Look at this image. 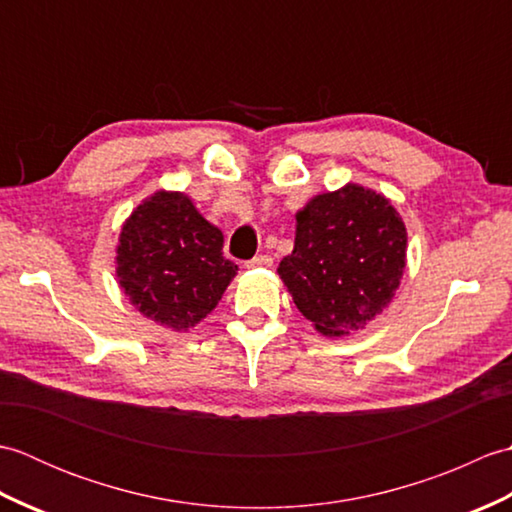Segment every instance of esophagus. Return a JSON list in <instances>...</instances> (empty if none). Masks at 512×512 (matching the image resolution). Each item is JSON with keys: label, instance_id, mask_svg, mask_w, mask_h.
I'll return each instance as SVG.
<instances>
[{"label": "esophagus", "instance_id": "1", "mask_svg": "<svg viewBox=\"0 0 512 512\" xmlns=\"http://www.w3.org/2000/svg\"><path fill=\"white\" fill-rule=\"evenodd\" d=\"M268 266H273V257L270 255H259L250 259V262H246V268H268Z\"/></svg>", "mask_w": 512, "mask_h": 512}]
</instances>
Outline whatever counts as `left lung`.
Here are the masks:
<instances>
[{"label": "left lung", "instance_id": "1", "mask_svg": "<svg viewBox=\"0 0 512 512\" xmlns=\"http://www.w3.org/2000/svg\"><path fill=\"white\" fill-rule=\"evenodd\" d=\"M295 217V248L277 268L295 306L328 339L365 330L394 301L407 266L396 206L347 182L314 195Z\"/></svg>", "mask_w": 512, "mask_h": 512}]
</instances>
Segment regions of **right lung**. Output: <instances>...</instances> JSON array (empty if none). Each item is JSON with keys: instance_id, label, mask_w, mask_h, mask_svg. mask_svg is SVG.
<instances>
[{"instance_id": "1", "label": "right lung", "mask_w": 512, "mask_h": 512, "mask_svg": "<svg viewBox=\"0 0 512 512\" xmlns=\"http://www.w3.org/2000/svg\"><path fill=\"white\" fill-rule=\"evenodd\" d=\"M224 235L182 191L160 189L121 226L116 279L129 303L162 328L189 332L215 310L237 275Z\"/></svg>"}]
</instances>
